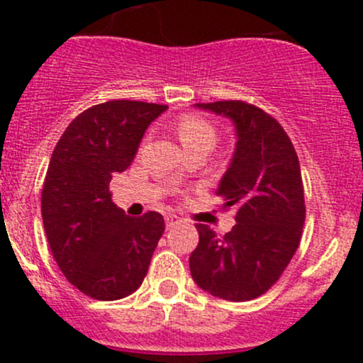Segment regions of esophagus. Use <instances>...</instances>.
Listing matches in <instances>:
<instances>
[{
  "label": "esophagus",
  "instance_id": "obj_1",
  "mask_svg": "<svg viewBox=\"0 0 363 363\" xmlns=\"http://www.w3.org/2000/svg\"><path fill=\"white\" fill-rule=\"evenodd\" d=\"M164 223H167V228H174L179 223V218L177 216H167V218H164Z\"/></svg>",
  "mask_w": 363,
  "mask_h": 363
}]
</instances>
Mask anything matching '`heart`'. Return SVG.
Returning a JSON list of instances; mask_svg holds the SVG:
<instances>
[{"mask_svg": "<svg viewBox=\"0 0 363 363\" xmlns=\"http://www.w3.org/2000/svg\"><path fill=\"white\" fill-rule=\"evenodd\" d=\"M179 138L184 151L205 149L211 152L218 144V131L207 119L196 113H188L179 121L177 126Z\"/></svg>", "mask_w": 363, "mask_h": 363, "instance_id": "b5f03b06", "label": "heart"}]
</instances>
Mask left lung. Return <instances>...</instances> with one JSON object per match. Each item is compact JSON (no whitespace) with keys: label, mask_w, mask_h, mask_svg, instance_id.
I'll return each instance as SVG.
<instances>
[{"label":"left lung","mask_w":363,"mask_h":363,"mask_svg":"<svg viewBox=\"0 0 363 363\" xmlns=\"http://www.w3.org/2000/svg\"><path fill=\"white\" fill-rule=\"evenodd\" d=\"M232 119L237 144L216 195L235 207V226L223 237L196 225L189 256L195 283L230 302H246L272 288L294 258L306 221L298 156L270 113L240 100L196 104Z\"/></svg>","instance_id":"left-lung-1"}]
</instances>
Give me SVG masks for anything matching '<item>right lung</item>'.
I'll list each match as a JSON object with an SVG mask.
<instances>
[{"instance_id":"obj_1","label":"right lung","mask_w":363,"mask_h":363,"mask_svg":"<svg viewBox=\"0 0 363 363\" xmlns=\"http://www.w3.org/2000/svg\"><path fill=\"white\" fill-rule=\"evenodd\" d=\"M167 105L112 100L75 117L57 142L42 189V219L54 259L84 295L119 300L144 281L163 216L124 214L108 184L133 161L149 124Z\"/></svg>"}]
</instances>
